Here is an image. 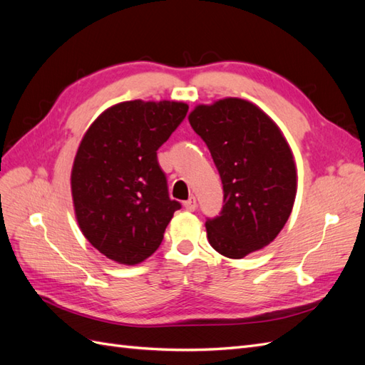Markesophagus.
Returning a JSON list of instances; mask_svg holds the SVG:
<instances>
[{
    "label": "esophagus",
    "instance_id": "esophagus-1",
    "mask_svg": "<svg viewBox=\"0 0 365 365\" xmlns=\"http://www.w3.org/2000/svg\"><path fill=\"white\" fill-rule=\"evenodd\" d=\"M183 207H185L186 210H188V211H194L195 207H197V200H195L194 195H191V197L183 203Z\"/></svg>",
    "mask_w": 365,
    "mask_h": 365
}]
</instances>
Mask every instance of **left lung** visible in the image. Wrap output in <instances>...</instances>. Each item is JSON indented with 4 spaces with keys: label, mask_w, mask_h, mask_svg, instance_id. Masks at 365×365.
I'll use <instances>...</instances> for the list:
<instances>
[{
    "label": "left lung",
    "mask_w": 365,
    "mask_h": 365,
    "mask_svg": "<svg viewBox=\"0 0 365 365\" xmlns=\"http://www.w3.org/2000/svg\"><path fill=\"white\" fill-rule=\"evenodd\" d=\"M188 120L223 185L225 205L205 223L211 247L230 259L267 247L284 228L296 197V166L285 137L262 109L242 98L199 105Z\"/></svg>",
    "instance_id": "1"
}]
</instances>
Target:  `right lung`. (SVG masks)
I'll list each match as a JSON object with an SVG mask.
<instances>
[{"label":"right lung","mask_w":365,"mask_h":365,"mask_svg":"<svg viewBox=\"0 0 365 365\" xmlns=\"http://www.w3.org/2000/svg\"><path fill=\"white\" fill-rule=\"evenodd\" d=\"M188 112L182 101H123L93 121L73 160L71 188L85 237L108 259L143 262L182 205L168 194L157 149Z\"/></svg>","instance_id":"1"}]
</instances>
